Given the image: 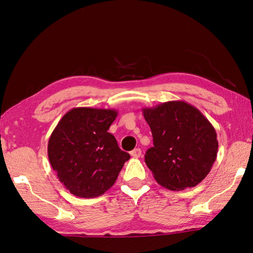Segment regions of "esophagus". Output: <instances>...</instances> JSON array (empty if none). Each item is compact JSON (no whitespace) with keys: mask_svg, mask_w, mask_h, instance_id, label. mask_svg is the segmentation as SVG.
Listing matches in <instances>:
<instances>
[{"mask_svg":"<svg viewBox=\"0 0 253 253\" xmlns=\"http://www.w3.org/2000/svg\"><path fill=\"white\" fill-rule=\"evenodd\" d=\"M130 155L133 158H139L141 156V149L140 148H135V149L130 152Z\"/></svg>","mask_w":253,"mask_h":253,"instance_id":"1","label":"esophagus"}]
</instances>
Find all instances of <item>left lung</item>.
Returning <instances> with one entry per match:
<instances>
[{
    "mask_svg": "<svg viewBox=\"0 0 253 253\" xmlns=\"http://www.w3.org/2000/svg\"><path fill=\"white\" fill-rule=\"evenodd\" d=\"M142 113L153 137L145 162L156 181L171 191H182L204 180L218 151L210 121L183 101L142 108Z\"/></svg>",
    "mask_w": 253,
    "mask_h": 253,
    "instance_id": "obj_1",
    "label": "left lung"
}]
</instances>
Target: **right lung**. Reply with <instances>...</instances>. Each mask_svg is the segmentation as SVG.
<instances>
[{"instance_id":"right-lung-1","label":"right lung","mask_w":253,"mask_h":253,"mask_svg":"<svg viewBox=\"0 0 253 253\" xmlns=\"http://www.w3.org/2000/svg\"><path fill=\"white\" fill-rule=\"evenodd\" d=\"M117 111L74 107L63 115L48 141V158L71 194L92 199L115 183L129 153L122 151L108 128Z\"/></svg>"}]
</instances>
